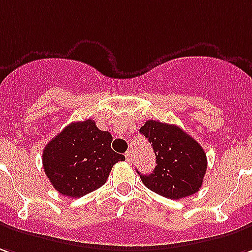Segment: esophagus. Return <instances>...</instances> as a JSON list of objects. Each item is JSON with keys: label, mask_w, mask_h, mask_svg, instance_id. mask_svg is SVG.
Listing matches in <instances>:
<instances>
[{"label": "esophagus", "mask_w": 252, "mask_h": 252, "mask_svg": "<svg viewBox=\"0 0 252 252\" xmlns=\"http://www.w3.org/2000/svg\"><path fill=\"white\" fill-rule=\"evenodd\" d=\"M132 157H133V156H132L131 151H126V161H128V162H131Z\"/></svg>", "instance_id": "obj_1"}]
</instances>
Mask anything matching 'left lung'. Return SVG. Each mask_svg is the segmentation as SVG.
Masks as SVG:
<instances>
[{
    "mask_svg": "<svg viewBox=\"0 0 252 252\" xmlns=\"http://www.w3.org/2000/svg\"><path fill=\"white\" fill-rule=\"evenodd\" d=\"M140 133L150 142L157 166L150 175H140L146 187L169 199H181L199 191L207 158L196 140L173 124L149 120Z\"/></svg>",
    "mask_w": 252,
    "mask_h": 252,
    "instance_id": "left-lung-1",
    "label": "left lung"
}]
</instances>
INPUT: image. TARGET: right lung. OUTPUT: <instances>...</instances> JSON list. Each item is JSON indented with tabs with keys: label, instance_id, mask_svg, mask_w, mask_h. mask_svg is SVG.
I'll return each instance as SVG.
<instances>
[{
	"label": "right lung",
	"instance_id": "add662e5",
	"mask_svg": "<svg viewBox=\"0 0 252 252\" xmlns=\"http://www.w3.org/2000/svg\"><path fill=\"white\" fill-rule=\"evenodd\" d=\"M112 135L94 120L72 123L46 144L42 162L52 186L61 195L80 198L108 180L114 163L126 157L112 150Z\"/></svg>",
	"mask_w": 252,
	"mask_h": 252
}]
</instances>
